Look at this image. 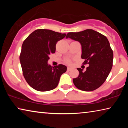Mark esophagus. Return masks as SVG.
<instances>
[{
	"instance_id": "1",
	"label": "esophagus",
	"mask_w": 128,
	"mask_h": 128,
	"mask_svg": "<svg viewBox=\"0 0 128 128\" xmlns=\"http://www.w3.org/2000/svg\"><path fill=\"white\" fill-rule=\"evenodd\" d=\"M71 69H72V68H70V67H68V68H67V71H68L69 72V71H70Z\"/></svg>"
}]
</instances>
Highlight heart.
<instances>
[{"label": "heart", "mask_w": 128, "mask_h": 128, "mask_svg": "<svg viewBox=\"0 0 128 128\" xmlns=\"http://www.w3.org/2000/svg\"><path fill=\"white\" fill-rule=\"evenodd\" d=\"M66 63H68V64H70L71 63V61L69 59L66 60Z\"/></svg>", "instance_id": "heart-1"}]
</instances>
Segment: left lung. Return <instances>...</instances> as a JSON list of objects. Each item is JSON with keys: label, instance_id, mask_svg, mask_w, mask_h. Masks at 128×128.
I'll list each match as a JSON object with an SVG mask.
<instances>
[{"label": "left lung", "instance_id": "1", "mask_svg": "<svg viewBox=\"0 0 128 128\" xmlns=\"http://www.w3.org/2000/svg\"><path fill=\"white\" fill-rule=\"evenodd\" d=\"M78 41L81 44L82 59L84 64H88L86 70L77 68L79 75L73 79L78 89L91 92L99 88L105 82L111 72L114 54L106 36L92 29L77 33H68L66 38Z\"/></svg>", "mask_w": 128, "mask_h": 128}]
</instances>
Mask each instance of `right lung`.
<instances>
[{
	"label": "right lung",
	"mask_w": 128,
	"mask_h": 128,
	"mask_svg": "<svg viewBox=\"0 0 128 128\" xmlns=\"http://www.w3.org/2000/svg\"><path fill=\"white\" fill-rule=\"evenodd\" d=\"M66 34L48 29H37L24 41L20 55L24 77L32 88L47 92L57 87L60 76L66 71V66L48 64L49 55L55 52L56 44Z\"/></svg>",
	"instance_id": "add662e5"
}]
</instances>
